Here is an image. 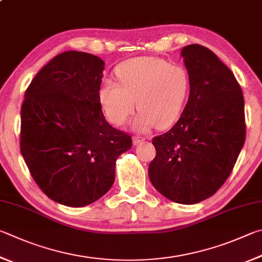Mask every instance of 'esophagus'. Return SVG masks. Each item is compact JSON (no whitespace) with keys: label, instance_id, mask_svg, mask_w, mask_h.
I'll return each instance as SVG.
<instances>
[{"label":"esophagus","instance_id":"34e87169","mask_svg":"<svg viewBox=\"0 0 262 262\" xmlns=\"http://www.w3.org/2000/svg\"><path fill=\"white\" fill-rule=\"evenodd\" d=\"M143 141H145V137H143V136L136 135V136L133 137V142H134V144H135V145H137V144H141L142 142H143Z\"/></svg>","mask_w":262,"mask_h":262}]
</instances>
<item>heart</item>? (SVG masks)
Masks as SVG:
<instances>
[{
  "mask_svg": "<svg viewBox=\"0 0 262 262\" xmlns=\"http://www.w3.org/2000/svg\"><path fill=\"white\" fill-rule=\"evenodd\" d=\"M119 83L105 81L98 97L108 120L125 123L136 107L134 126L159 129L172 126L182 113L189 93V74L183 66L157 57H136L118 66Z\"/></svg>",
  "mask_w": 262,
  "mask_h": 262,
  "instance_id": "1",
  "label": "heart"
}]
</instances>
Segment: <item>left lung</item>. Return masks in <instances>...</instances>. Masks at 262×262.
<instances>
[{
  "instance_id": "8db88e82",
  "label": "left lung",
  "mask_w": 262,
  "mask_h": 262,
  "mask_svg": "<svg viewBox=\"0 0 262 262\" xmlns=\"http://www.w3.org/2000/svg\"><path fill=\"white\" fill-rule=\"evenodd\" d=\"M189 74L188 103L178 122L152 144L154 187L169 201L191 205L213 196L245 142L244 97L234 73L199 45L181 50Z\"/></svg>"
}]
</instances>
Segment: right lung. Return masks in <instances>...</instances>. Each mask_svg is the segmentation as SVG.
<instances>
[{"label":"right lung","mask_w":262,"mask_h":262,"mask_svg":"<svg viewBox=\"0 0 262 262\" xmlns=\"http://www.w3.org/2000/svg\"><path fill=\"white\" fill-rule=\"evenodd\" d=\"M104 65L87 52H61L26 89L23 158L42 191L61 205L82 207L104 196L115 182L118 157L132 147V137L102 112Z\"/></svg>","instance_id":"right-lung-1"}]
</instances>
